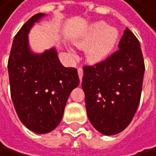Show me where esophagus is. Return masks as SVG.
<instances>
[{
  "mask_svg": "<svg viewBox=\"0 0 156 156\" xmlns=\"http://www.w3.org/2000/svg\"><path fill=\"white\" fill-rule=\"evenodd\" d=\"M77 73H79V77H80V80L81 81L82 76H83V69L81 67H79V68H77Z\"/></svg>",
  "mask_w": 156,
  "mask_h": 156,
  "instance_id": "esophagus-1",
  "label": "esophagus"
}]
</instances>
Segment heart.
I'll return each mask as SVG.
<instances>
[{
	"instance_id": "obj_1",
	"label": "heart",
	"mask_w": 156,
	"mask_h": 156,
	"mask_svg": "<svg viewBox=\"0 0 156 156\" xmlns=\"http://www.w3.org/2000/svg\"><path fill=\"white\" fill-rule=\"evenodd\" d=\"M118 32L105 22H95L75 39V44L81 49L86 48V58L92 63L104 61L114 48L118 41ZM72 56L75 53L70 50Z\"/></svg>"
}]
</instances>
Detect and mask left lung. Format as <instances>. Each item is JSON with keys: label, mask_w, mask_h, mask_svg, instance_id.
<instances>
[{"label": "left lung", "mask_w": 156, "mask_h": 156, "mask_svg": "<svg viewBox=\"0 0 156 156\" xmlns=\"http://www.w3.org/2000/svg\"><path fill=\"white\" fill-rule=\"evenodd\" d=\"M118 47L105 61L83 67L87 115L106 136L122 132L131 122L140 105L145 71L140 44L128 28Z\"/></svg>", "instance_id": "left-lung-1"}]
</instances>
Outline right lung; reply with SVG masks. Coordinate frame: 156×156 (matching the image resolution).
<instances>
[{"label":"right lung","mask_w":156,"mask_h":156,"mask_svg":"<svg viewBox=\"0 0 156 156\" xmlns=\"http://www.w3.org/2000/svg\"><path fill=\"white\" fill-rule=\"evenodd\" d=\"M45 14L33 16L16 34L8 59L11 97L21 122L37 134L54 130L62 121L72 90L80 84L77 71L64 67L54 48L32 52L28 34Z\"/></svg>","instance_id":"1"}]
</instances>
